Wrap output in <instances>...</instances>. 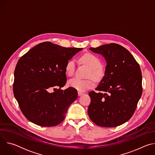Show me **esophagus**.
Listing matches in <instances>:
<instances>
[{"instance_id":"34e87169","label":"esophagus","mask_w":155,"mask_h":155,"mask_svg":"<svg viewBox=\"0 0 155 155\" xmlns=\"http://www.w3.org/2000/svg\"><path fill=\"white\" fill-rule=\"evenodd\" d=\"M83 94H84V93H82V92H80V91L78 92V96H81L83 95Z\"/></svg>"}]
</instances>
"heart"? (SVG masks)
<instances>
[{"label": "heart", "instance_id": "obj_1", "mask_svg": "<svg viewBox=\"0 0 155 155\" xmlns=\"http://www.w3.org/2000/svg\"><path fill=\"white\" fill-rule=\"evenodd\" d=\"M80 59L89 66L91 69L90 75L91 77L94 78H98L101 76L102 72L101 69V62L96 55L90 53H86L82 54L80 57ZM75 65L76 62L75 59H71L69 60L65 66L66 74L69 77L72 76L75 72ZM68 84L80 92H84L92 87L94 85V82L90 78L82 79L78 77H74L69 81Z\"/></svg>", "mask_w": 155, "mask_h": 155}]
</instances>
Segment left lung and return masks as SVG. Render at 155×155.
Here are the masks:
<instances>
[{"label": "left lung", "instance_id": "left-lung-1", "mask_svg": "<svg viewBox=\"0 0 155 155\" xmlns=\"http://www.w3.org/2000/svg\"><path fill=\"white\" fill-rule=\"evenodd\" d=\"M105 58V74L99 85L89 93L87 114L96 124L113 127L133 115L142 96V76L139 64L130 53L117 43L90 48Z\"/></svg>", "mask_w": 155, "mask_h": 155}]
</instances>
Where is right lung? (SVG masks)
<instances>
[{
	"mask_svg": "<svg viewBox=\"0 0 155 155\" xmlns=\"http://www.w3.org/2000/svg\"><path fill=\"white\" fill-rule=\"evenodd\" d=\"M82 50L45 41L38 44L19 59L14 72L13 90L22 113L29 121L40 126L51 127L64 120L68 108L78 96L77 91L72 87L61 90L67 81L65 66ZM51 88L54 92H49Z\"/></svg>",
	"mask_w": 155,
	"mask_h": 155,
	"instance_id": "add662e5",
	"label": "right lung"
}]
</instances>
